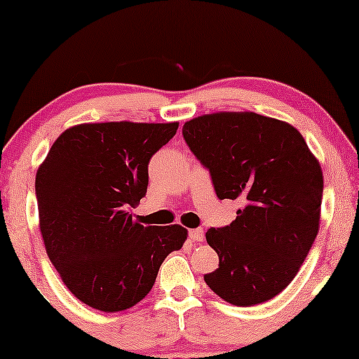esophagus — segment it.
Listing matches in <instances>:
<instances>
[{
  "mask_svg": "<svg viewBox=\"0 0 359 359\" xmlns=\"http://www.w3.org/2000/svg\"><path fill=\"white\" fill-rule=\"evenodd\" d=\"M189 238L193 240V242H203V240H204V230L203 229L189 230Z\"/></svg>",
  "mask_w": 359,
  "mask_h": 359,
  "instance_id": "34e87169",
  "label": "esophagus"
}]
</instances>
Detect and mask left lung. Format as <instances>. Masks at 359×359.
Wrapping results in <instances>:
<instances>
[{"mask_svg": "<svg viewBox=\"0 0 359 359\" xmlns=\"http://www.w3.org/2000/svg\"><path fill=\"white\" fill-rule=\"evenodd\" d=\"M183 137L217 198L243 204L232 224L205 233L219 255L205 284L232 306L269 301L289 286L318 233L320 163L296 127L250 111L194 117Z\"/></svg>", "mask_w": 359, "mask_h": 359, "instance_id": "obj_1", "label": "left lung"}]
</instances>
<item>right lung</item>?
Returning <instances> with one entry per match:
<instances>
[{"label":"right lung","mask_w":359,"mask_h":359,"mask_svg":"<svg viewBox=\"0 0 359 359\" xmlns=\"http://www.w3.org/2000/svg\"><path fill=\"white\" fill-rule=\"evenodd\" d=\"M180 122L73 126L36 175L39 227L73 296L102 312L140 302L163 259L188 238L181 225H142L129 214L149 186V161Z\"/></svg>","instance_id":"obj_1"}]
</instances>
